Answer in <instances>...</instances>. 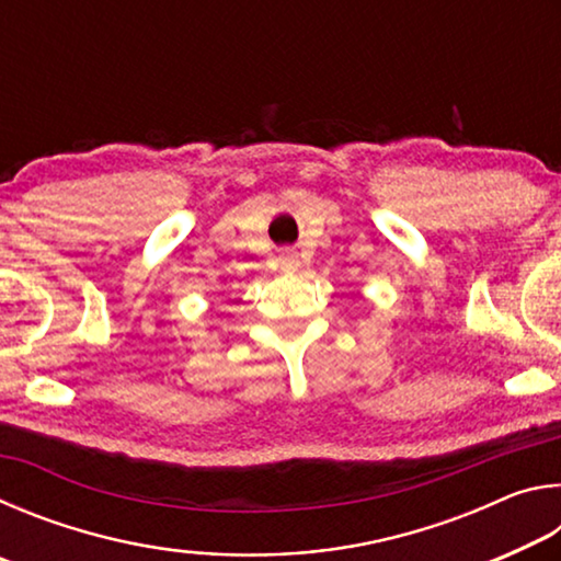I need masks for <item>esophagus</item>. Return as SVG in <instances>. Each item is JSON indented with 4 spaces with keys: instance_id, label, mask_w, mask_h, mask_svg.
Returning <instances> with one entry per match:
<instances>
[{
    "instance_id": "obj_1",
    "label": "esophagus",
    "mask_w": 561,
    "mask_h": 561,
    "mask_svg": "<svg viewBox=\"0 0 561 561\" xmlns=\"http://www.w3.org/2000/svg\"><path fill=\"white\" fill-rule=\"evenodd\" d=\"M279 267H282V272H287V274H294L299 270V257H297V252H282L279 254Z\"/></svg>"
}]
</instances>
